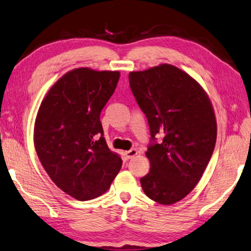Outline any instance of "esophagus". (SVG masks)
<instances>
[{
    "instance_id": "1",
    "label": "esophagus",
    "mask_w": 251,
    "mask_h": 251,
    "mask_svg": "<svg viewBox=\"0 0 251 251\" xmlns=\"http://www.w3.org/2000/svg\"><path fill=\"white\" fill-rule=\"evenodd\" d=\"M125 154H126L127 158H128V159H131V158H134L135 155L138 154V150H136V149H130V150H128V151H125Z\"/></svg>"
}]
</instances>
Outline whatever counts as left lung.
Segmentation results:
<instances>
[{
  "mask_svg": "<svg viewBox=\"0 0 251 251\" xmlns=\"http://www.w3.org/2000/svg\"><path fill=\"white\" fill-rule=\"evenodd\" d=\"M132 95L149 123L146 152L150 171L140 179L144 193L161 204L186 197L207 168L217 141L213 106L203 88L170 64L129 73Z\"/></svg>",
  "mask_w": 251,
  "mask_h": 251,
  "instance_id": "1",
  "label": "left lung"
}]
</instances>
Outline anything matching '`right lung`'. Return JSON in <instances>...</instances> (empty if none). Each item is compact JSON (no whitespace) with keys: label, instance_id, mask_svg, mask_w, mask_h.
I'll return each instance as SVG.
<instances>
[{"label":"right lung","instance_id":"1","mask_svg":"<svg viewBox=\"0 0 251 251\" xmlns=\"http://www.w3.org/2000/svg\"><path fill=\"white\" fill-rule=\"evenodd\" d=\"M120 75L75 68L50 88L37 113L38 158L53 183L77 200L104 194L121 170L123 161L107 147L100 122Z\"/></svg>","mask_w":251,"mask_h":251}]
</instances>
